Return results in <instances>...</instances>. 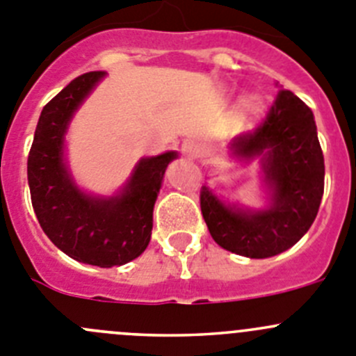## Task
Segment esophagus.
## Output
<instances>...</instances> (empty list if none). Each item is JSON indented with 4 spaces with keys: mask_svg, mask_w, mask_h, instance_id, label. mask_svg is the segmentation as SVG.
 Masks as SVG:
<instances>
[{
    "mask_svg": "<svg viewBox=\"0 0 356 356\" xmlns=\"http://www.w3.org/2000/svg\"><path fill=\"white\" fill-rule=\"evenodd\" d=\"M181 152H184V154L187 155V157L195 159L199 155V152H201V147H199L197 141L187 140L184 145H181Z\"/></svg>",
    "mask_w": 356,
    "mask_h": 356,
    "instance_id": "esophagus-1",
    "label": "esophagus"
}]
</instances>
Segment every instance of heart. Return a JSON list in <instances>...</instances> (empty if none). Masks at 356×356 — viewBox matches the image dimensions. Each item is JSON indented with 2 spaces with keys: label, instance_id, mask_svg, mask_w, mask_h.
Listing matches in <instances>:
<instances>
[{
  "label": "heart",
  "instance_id": "heart-1",
  "mask_svg": "<svg viewBox=\"0 0 356 356\" xmlns=\"http://www.w3.org/2000/svg\"><path fill=\"white\" fill-rule=\"evenodd\" d=\"M246 110H248V111H255L257 110V103H255V101H248V103H246Z\"/></svg>",
  "mask_w": 356,
  "mask_h": 356
}]
</instances>
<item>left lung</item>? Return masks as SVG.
Wrapping results in <instances>:
<instances>
[{
    "label": "left lung",
    "mask_w": 356,
    "mask_h": 356,
    "mask_svg": "<svg viewBox=\"0 0 356 356\" xmlns=\"http://www.w3.org/2000/svg\"><path fill=\"white\" fill-rule=\"evenodd\" d=\"M231 148L238 157L262 155L273 204L266 211H239L202 187L201 211L209 234L222 248L250 259L285 252L309 231L323 195L325 162L313 111L280 89L262 122L234 138Z\"/></svg>",
    "instance_id": "1"
}]
</instances>
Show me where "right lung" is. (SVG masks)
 Segmentation results:
<instances>
[{"label": "right lung", "mask_w": 356, "mask_h": 356, "mask_svg": "<svg viewBox=\"0 0 356 356\" xmlns=\"http://www.w3.org/2000/svg\"><path fill=\"white\" fill-rule=\"evenodd\" d=\"M103 76L104 71L80 74L43 106L28 155V181L50 241L79 262L113 267L140 257L150 243L155 199L176 154L143 159L117 197L94 199L74 187L63 162V136L71 115Z\"/></svg>", "instance_id": "1"}]
</instances>
